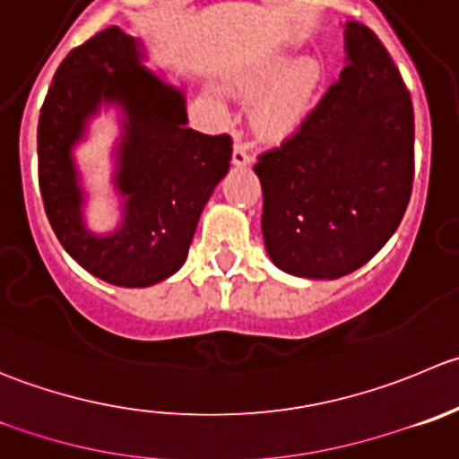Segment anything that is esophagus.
Returning <instances> with one entry per match:
<instances>
[{"label": "esophagus", "mask_w": 459, "mask_h": 459, "mask_svg": "<svg viewBox=\"0 0 459 459\" xmlns=\"http://www.w3.org/2000/svg\"><path fill=\"white\" fill-rule=\"evenodd\" d=\"M251 163V154H248V148L247 143H242V141H235L233 145V166L238 168H244Z\"/></svg>", "instance_id": "1"}]
</instances>
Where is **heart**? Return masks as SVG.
<instances>
[{
	"mask_svg": "<svg viewBox=\"0 0 459 459\" xmlns=\"http://www.w3.org/2000/svg\"><path fill=\"white\" fill-rule=\"evenodd\" d=\"M323 84V66L311 57L291 62L289 56H271L244 71L235 80L242 96H256L253 127L264 139H284L291 134L314 105Z\"/></svg>",
	"mask_w": 459,
	"mask_h": 459,
	"instance_id": "b5f03b06",
	"label": "heart"
}]
</instances>
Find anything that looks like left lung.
I'll return each mask as SVG.
<instances>
[{
	"label": "left lung",
	"instance_id": "obj_1",
	"mask_svg": "<svg viewBox=\"0 0 459 459\" xmlns=\"http://www.w3.org/2000/svg\"><path fill=\"white\" fill-rule=\"evenodd\" d=\"M253 170L266 253L287 273L336 280L393 238L412 193L415 117L402 74L368 26L345 24V69Z\"/></svg>",
	"mask_w": 459,
	"mask_h": 459
}]
</instances>
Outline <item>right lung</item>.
Wrapping results in <instances>:
<instances>
[{
    "instance_id": "obj_1",
    "label": "right lung",
    "mask_w": 459,
    "mask_h": 459,
    "mask_svg": "<svg viewBox=\"0 0 459 459\" xmlns=\"http://www.w3.org/2000/svg\"><path fill=\"white\" fill-rule=\"evenodd\" d=\"M141 60L139 39L118 26L96 33L57 66L38 123L39 193L53 233L82 269L117 287H150L181 269L233 157L229 134L186 127L184 91ZM102 101L122 107L115 187L124 220L98 236L83 226L70 152Z\"/></svg>"
}]
</instances>
